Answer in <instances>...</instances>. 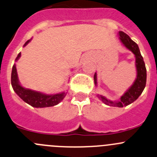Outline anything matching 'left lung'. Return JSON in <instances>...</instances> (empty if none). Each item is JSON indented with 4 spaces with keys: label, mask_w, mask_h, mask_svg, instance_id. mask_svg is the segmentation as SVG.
I'll return each instance as SVG.
<instances>
[{
    "label": "left lung",
    "mask_w": 157,
    "mask_h": 157,
    "mask_svg": "<svg viewBox=\"0 0 157 157\" xmlns=\"http://www.w3.org/2000/svg\"><path fill=\"white\" fill-rule=\"evenodd\" d=\"M119 36L121 42L124 44V46L127 49L130 50L131 52H133V54L135 55L136 72H137L136 78L133 85L121 97V100L119 101H112V100L106 99L103 96L99 95V94L97 95V97H99L100 100L103 101V103H104L106 105H108V106L124 107V106H127V105L134 102L144 91L146 86V82H147V69H146L145 63H144V58L140 54L138 45L133 40H132L130 36L124 32L120 31ZM94 83L97 85V81L96 73L94 74Z\"/></svg>",
    "instance_id": "obj_1"
}]
</instances>
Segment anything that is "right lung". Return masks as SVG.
Returning a JSON list of instances; mask_svg holds the SVG:
<instances>
[{
  "instance_id": "right-lung-1",
  "label": "right lung",
  "mask_w": 157,
  "mask_h": 157,
  "mask_svg": "<svg viewBox=\"0 0 157 157\" xmlns=\"http://www.w3.org/2000/svg\"><path fill=\"white\" fill-rule=\"evenodd\" d=\"M30 40H28L24 47H25ZM21 53H19L17 57H16V61L21 57ZM11 85L14 92L27 103L30 106L36 108L42 107H49V106H54L58 104L66 96V93L63 92L60 94H53V95H48L43 93L37 92V91L32 90L30 89H26L23 87L19 83L17 77V73L16 65L13 64L12 67L11 72Z\"/></svg>"
}]
</instances>
